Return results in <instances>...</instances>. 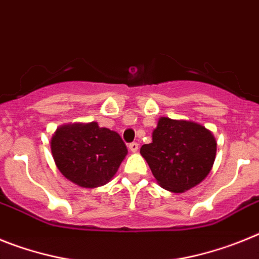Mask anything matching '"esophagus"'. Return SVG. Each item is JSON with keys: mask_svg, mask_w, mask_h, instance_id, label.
Returning a JSON list of instances; mask_svg holds the SVG:
<instances>
[{"mask_svg": "<svg viewBox=\"0 0 259 259\" xmlns=\"http://www.w3.org/2000/svg\"><path fill=\"white\" fill-rule=\"evenodd\" d=\"M138 147H139V146H138V143H137V142H133V143H130V145H129V150L132 152L138 151Z\"/></svg>", "mask_w": 259, "mask_h": 259, "instance_id": "esophagus-1", "label": "esophagus"}]
</instances>
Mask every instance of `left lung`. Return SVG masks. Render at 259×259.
<instances>
[{
    "mask_svg": "<svg viewBox=\"0 0 259 259\" xmlns=\"http://www.w3.org/2000/svg\"><path fill=\"white\" fill-rule=\"evenodd\" d=\"M141 155L161 188L184 193L207 177L217 156V141L199 123L160 117L152 142L141 147Z\"/></svg>",
    "mask_w": 259,
    "mask_h": 259,
    "instance_id": "1",
    "label": "left lung"
}]
</instances>
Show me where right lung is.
<instances>
[{
	"mask_svg": "<svg viewBox=\"0 0 259 259\" xmlns=\"http://www.w3.org/2000/svg\"><path fill=\"white\" fill-rule=\"evenodd\" d=\"M51 150L60 172L82 188L109 183L127 154L121 137L98 122L69 123L57 127Z\"/></svg>",
	"mask_w": 259,
	"mask_h": 259,
	"instance_id": "1",
	"label": "right lung"
}]
</instances>
